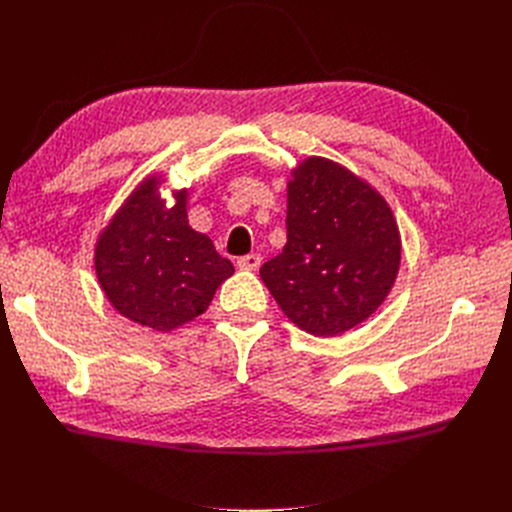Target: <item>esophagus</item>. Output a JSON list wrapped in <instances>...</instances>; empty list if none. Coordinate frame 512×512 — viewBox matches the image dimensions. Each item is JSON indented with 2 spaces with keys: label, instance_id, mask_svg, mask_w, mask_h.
Instances as JSON below:
<instances>
[{
  "label": "esophagus",
  "instance_id": "esophagus-1",
  "mask_svg": "<svg viewBox=\"0 0 512 512\" xmlns=\"http://www.w3.org/2000/svg\"><path fill=\"white\" fill-rule=\"evenodd\" d=\"M260 256L258 254H247V256H241L239 260H237V267L241 269V271H256L258 267H260Z\"/></svg>",
  "mask_w": 512,
  "mask_h": 512
}]
</instances>
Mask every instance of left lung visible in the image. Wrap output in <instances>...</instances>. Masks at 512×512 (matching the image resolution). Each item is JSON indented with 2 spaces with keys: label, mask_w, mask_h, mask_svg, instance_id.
Masks as SVG:
<instances>
[{
  "label": "left lung",
  "mask_w": 512,
  "mask_h": 512,
  "mask_svg": "<svg viewBox=\"0 0 512 512\" xmlns=\"http://www.w3.org/2000/svg\"><path fill=\"white\" fill-rule=\"evenodd\" d=\"M288 241L260 277L292 324L335 337L389 297L401 265L395 215L374 185L329 158L290 170Z\"/></svg>",
  "instance_id": "8db88e82"
}]
</instances>
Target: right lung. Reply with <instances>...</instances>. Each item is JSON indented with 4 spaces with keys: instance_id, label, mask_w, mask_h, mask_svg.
I'll return each instance as SVG.
<instances>
[{
    "instance_id": "1",
    "label": "right lung",
    "mask_w": 512,
    "mask_h": 512,
    "mask_svg": "<svg viewBox=\"0 0 512 512\" xmlns=\"http://www.w3.org/2000/svg\"><path fill=\"white\" fill-rule=\"evenodd\" d=\"M164 177H145L100 230L94 267L117 312L147 329L168 333L192 322L228 277L232 262L188 222V190L162 198Z\"/></svg>"
}]
</instances>
